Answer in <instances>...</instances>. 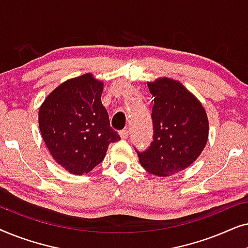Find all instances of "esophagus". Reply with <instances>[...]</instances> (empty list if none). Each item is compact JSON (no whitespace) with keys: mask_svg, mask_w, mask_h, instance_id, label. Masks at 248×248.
<instances>
[{"mask_svg":"<svg viewBox=\"0 0 248 248\" xmlns=\"http://www.w3.org/2000/svg\"><path fill=\"white\" fill-rule=\"evenodd\" d=\"M128 135H130V130H127V128H125V130H122L120 132V137L122 139H127Z\"/></svg>","mask_w":248,"mask_h":248,"instance_id":"34e87169","label":"esophagus"}]
</instances>
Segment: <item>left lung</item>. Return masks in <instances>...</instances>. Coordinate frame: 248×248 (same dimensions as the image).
Listing matches in <instances>:
<instances>
[{
	"label": "left lung",
	"instance_id": "obj_1",
	"mask_svg": "<svg viewBox=\"0 0 248 248\" xmlns=\"http://www.w3.org/2000/svg\"><path fill=\"white\" fill-rule=\"evenodd\" d=\"M148 88L155 97L154 141L137 154L145 170L166 177L184 170L201 155L208 141L209 121L198 98L178 81L159 78L148 82Z\"/></svg>",
	"mask_w": 248,
	"mask_h": 248
}]
</instances>
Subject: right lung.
Listing matches in <instances>:
<instances>
[{"instance_id": "obj_1", "label": "right lung", "mask_w": 248, "mask_h": 248, "mask_svg": "<svg viewBox=\"0 0 248 248\" xmlns=\"http://www.w3.org/2000/svg\"><path fill=\"white\" fill-rule=\"evenodd\" d=\"M103 89V81L86 73L60 84L39 108L43 140L54 160L71 174L93 170L108 145L121 139L101 104Z\"/></svg>"}]
</instances>
